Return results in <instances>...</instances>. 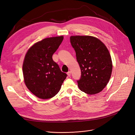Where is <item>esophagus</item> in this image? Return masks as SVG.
Masks as SVG:
<instances>
[{
    "mask_svg": "<svg viewBox=\"0 0 135 135\" xmlns=\"http://www.w3.org/2000/svg\"><path fill=\"white\" fill-rule=\"evenodd\" d=\"M67 74H68V76H70V75H71V71H68V72L67 73Z\"/></svg>",
    "mask_w": 135,
    "mask_h": 135,
    "instance_id": "1",
    "label": "esophagus"
}]
</instances>
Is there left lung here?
Returning a JSON list of instances; mask_svg holds the SVG:
<instances>
[{
	"mask_svg": "<svg viewBox=\"0 0 135 135\" xmlns=\"http://www.w3.org/2000/svg\"><path fill=\"white\" fill-rule=\"evenodd\" d=\"M70 43L81 70L77 80L79 89L89 95L101 92L108 83L113 68L107 47L91 36H71Z\"/></svg>",
	"mask_w": 135,
	"mask_h": 135,
	"instance_id": "obj_1",
	"label": "left lung"
}]
</instances>
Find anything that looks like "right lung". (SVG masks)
<instances>
[{
	"instance_id": "1",
	"label": "right lung",
	"mask_w": 135,
	"mask_h": 135,
	"mask_svg": "<svg viewBox=\"0 0 135 135\" xmlns=\"http://www.w3.org/2000/svg\"><path fill=\"white\" fill-rule=\"evenodd\" d=\"M63 39V36L44 39L30 47L25 55L24 81L31 92L40 99H48L57 95L67 76L52 59Z\"/></svg>"
}]
</instances>
